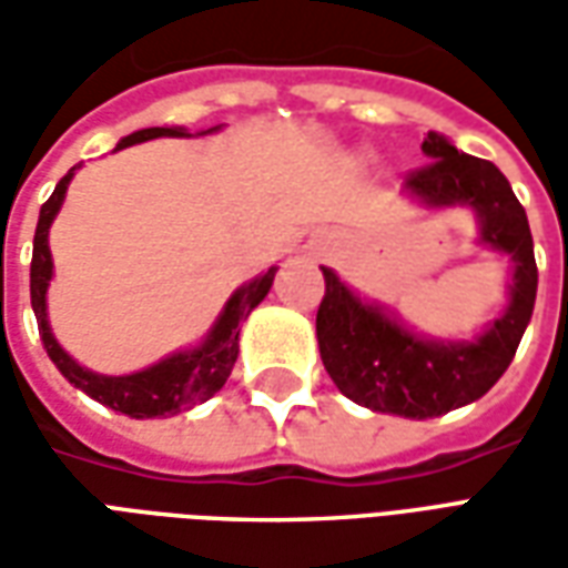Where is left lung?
Returning a JSON list of instances; mask_svg holds the SVG:
<instances>
[{
  "label": "left lung",
  "mask_w": 568,
  "mask_h": 568,
  "mask_svg": "<svg viewBox=\"0 0 568 568\" xmlns=\"http://www.w3.org/2000/svg\"><path fill=\"white\" fill-rule=\"evenodd\" d=\"M428 163L405 175V187L428 206L465 203L480 215V240L514 258L511 304L475 344H428L381 310L362 304L322 267L325 295L316 313L322 365L356 405L407 419H432L475 402L511 365L536 304L538 267L529 222L496 163L456 151L428 133Z\"/></svg>",
  "instance_id": "left-lung-1"
}]
</instances>
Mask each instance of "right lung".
<instances>
[{"label":"right lung","mask_w":568,"mask_h":568,"mask_svg":"<svg viewBox=\"0 0 568 568\" xmlns=\"http://www.w3.org/2000/svg\"><path fill=\"white\" fill-rule=\"evenodd\" d=\"M154 136H185L179 128H149L140 133H130L124 140L118 142V149H128L136 142L154 140ZM79 166H72L60 182H57L54 194L44 200L42 212H39V224H36V240H32V267H30V295H32V310H36V320H39V334H42V344L48 349V356L54 362L60 374L69 383H75L81 393H88L97 398L100 405L112 407L118 414H128V417L149 419V417H166V414H179L187 407L206 402L212 395L222 389L231 371H234L236 353H240V322L246 320L252 310L258 307L264 295L271 292L273 276L276 267L267 273H261L258 280H252L243 285L224 307L222 320L215 322V328L206 337V344L191 349V353H179L151 365V368L140 371V374H128V377H100L93 371H84L79 362L60 349L54 341V334L48 328V313H44V292L51 283V248H48V227L54 222L57 210L63 203L67 185L72 173Z\"/></svg>","instance_id":"right-lung-1"}]
</instances>
